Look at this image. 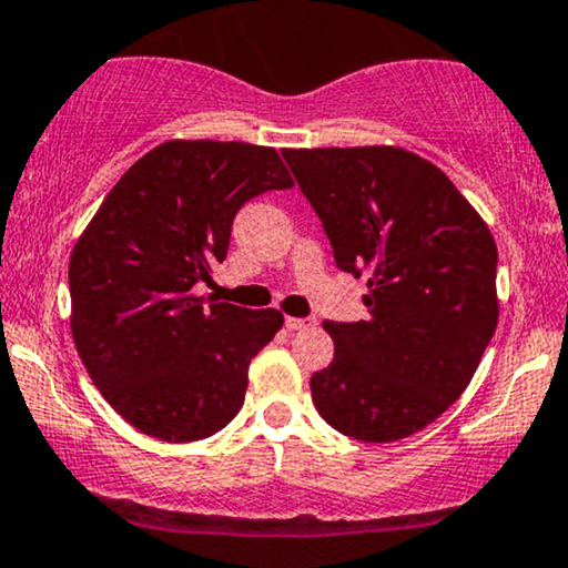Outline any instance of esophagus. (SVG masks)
<instances>
[{
    "label": "esophagus",
    "mask_w": 568,
    "mask_h": 568,
    "mask_svg": "<svg viewBox=\"0 0 568 568\" xmlns=\"http://www.w3.org/2000/svg\"><path fill=\"white\" fill-rule=\"evenodd\" d=\"M285 327H288L291 333H301V329L314 327V320H308V317H285Z\"/></svg>",
    "instance_id": "1"
}]
</instances>
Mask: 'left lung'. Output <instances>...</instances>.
<instances>
[{"label":"left lung","mask_w":568,"mask_h":568,"mask_svg":"<svg viewBox=\"0 0 568 568\" xmlns=\"http://www.w3.org/2000/svg\"><path fill=\"white\" fill-rule=\"evenodd\" d=\"M335 264L367 277V320L325 322L312 400L337 433L390 443L462 396L498 325V248L443 170L396 146L285 149Z\"/></svg>","instance_id":"left-lung-1"}]
</instances>
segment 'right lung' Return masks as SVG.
Here are the masks:
<instances>
[{"label":"right lung","mask_w":568,"mask_h":568,"mask_svg":"<svg viewBox=\"0 0 568 568\" xmlns=\"http://www.w3.org/2000/svg\"><path fill=\"white\" fill-rule=\"evenodd\" d=\"M293 189L275 149L164 141L93 214L70 256V327L85 372L143 435L191 443L241 412L248 364L283 327L277 308L193 296L225 260L235 212Z\"/></svg>","instance_id":"right-lung-1"}]
</instances>
